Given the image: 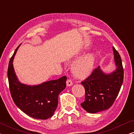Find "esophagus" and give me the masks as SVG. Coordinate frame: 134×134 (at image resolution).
<instances>
[{
  "instance_id": "1",
  "label": "esophagus",
  "mask_w": 134,
  "mask_h": 134,
  "mask_svg": "<svg viewBox=\"0 0 134 134\" xmlns=\"http://www.w3.org/2000/svg\"><path fill=\"white\" fill-rule=\"evenodd\" d=\"M72 84H73V83H72V80H71V79H68L67 80L66 85H67L68 87H70V86L72 85Z\"/></svg>"
}]
</instances>
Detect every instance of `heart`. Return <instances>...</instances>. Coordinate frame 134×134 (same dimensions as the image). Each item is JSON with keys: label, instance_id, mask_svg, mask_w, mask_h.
Listing matches in <instances>:
<instances>
[{"label": "heart", "instance_id": "b5f03b06", "mask_svg": "<svg viewBox=\"0 0 134 134\" xmlns=\"http://www.w3.org/2000/svg\"><path fill=\"white\" fill-rule=\"evenodd\" d=\"M95 62V55L89 53L82 57L73 64L72 71L77 77L84 78L89 76L92 72Z\"/></svg>", "mask_w": 134, "mask_h": 134}]
</instances>
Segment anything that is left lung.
<instances>
[{"label":"left lung","instance_id":"1","mask_svg":"<svg viewBox=\"0 0 134 134\" xmlns=\"http://www.w3.org/2000/svg\"><path fill=\"white\" fill-rule=\"evenodd\" d=\"M116 69L110 74L102 72L100 67L95 68L81 83L85 88V98L80 105L90 113L109 109L120 92L124 79V70L121 57L113 47Z\"/></svg>","mask_w":134,"mask_h":134}]
</instances>
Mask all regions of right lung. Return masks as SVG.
<instances>
[{"label": "right lung", "instance_id": "1", "mask_svg": "<svg viewBox=\"0 0 134 134\" xmlns=\"http://www.w3.org/2000/svg\"><path fill=\"white\" fill-rule=\"evenodd\" d=\"M18 47L10 60L8 68L9 88L14 104L28 116L35 119L51 118L57 109L58 95L66 88V76L29 86L18 81L14 72L13 61Z\"/></svg>", "mask_w": 134, "mask_h": 134}]
</instances>
